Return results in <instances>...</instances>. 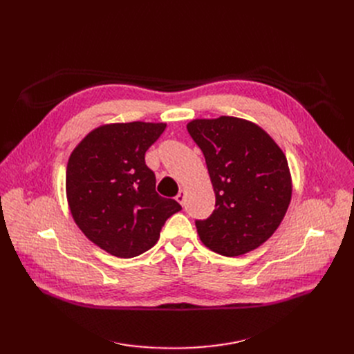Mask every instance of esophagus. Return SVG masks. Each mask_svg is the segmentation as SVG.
Here are the masks:
<instances>
[{
    "label": "esophagus",
    "instance_id": "1",
    "mask_svg": "<svg viewBox=\"0 0 354 354\" xmlns=\"http://www.w3.org/2000/svg\"><path fill=\"white\" fill-rule=\"evenodd\" d=\"M187 195H188L187 189H180V191H179V194L176 195V201L180 203L182 207L185 205V201H187Z\"/></svg>",
    "mask_w": 354,
    "mask_h": 354
}]
</instances>
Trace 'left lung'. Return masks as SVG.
Listing matches in <instances>:
<instances>
[{
  "mask_svg": "<svg viewBox=\"0 0 354 354\" xmlns=\"http://www.w3.org/2000/svg\"><path fill=\"white\" fill-rule=\"evenodd\" d=\"M205 156L215 192V209L196 221L202 244L238 257L266 241L288 209L292 180L287 158L275 140L254 122L219 116L187 124Z\"/></svg>",
  "mask_w": 354,
  "mask_h": 354,
  "instance_id": "1",
  "label": "left lung"
}]
</instances>
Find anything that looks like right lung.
<instances>
[{
  "label": "right lung",
  "mask_w": 354,
  "mask_h": 354,
  "mask_svg": "<svg viewBox=\"0 0 354 354\" xmlns=\"http://www.w3.org/2000/svg\"><path fill=\"white\" fill-rule=\"evenodd\" d=\"M166 123H109L74 147L66 171L71 216L82 232L110 255L133 258L151 250L166 219L182 209L156 192L145 153Z\"/></svg>",
  "instance_id": "obj_1"
}]
</instances>
